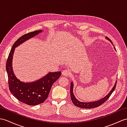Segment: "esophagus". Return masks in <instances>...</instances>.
Segmentation results:
<instances>
[{"mask_svg":"<svg viewBox=\"0 0 127 127\" xmlns=\"http://www.w3.org/2000/svg\"><path fill=\"white\" fill-rule=\"evenodd\" d=\"M62 74H63V76H68L70 75V73L69 72V71L68 70H64L63 73H62Z\"/></svg>","mask_w":127,"mask_h":127,"instance_id":"1","label":"esophagus"}]
</instances>
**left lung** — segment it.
<instances>
[{"label": "left lung", "instance_id": "left-lung-1", "mask_svg": "<svg viewBox=\"0 0 127 127\" xmlns=\"http://www.w3.org/2000/svg\"><path fill=\"white\" fill-rule=\"evenodd\" d=\"M106 39L112 43L113 44L112 41H111L110 39H109V38H108L107 36L106 37ZM114 49H115V47H114ZM116 81L114 85V87L112 89V90L110 91V92L108 93L106 96L104 97L103 98H101V99L98 100V101H93V102H81L78 100V99L75 97V96L74 95L73 93V83L72 82L70 83V97H71V100H72L73 103L75 105V106L80 107V108H87V109H90V108H96L98 106H101V104H102L104 102H105L109 97H110V96L111 94H112V93L115 90V89L116 88Z\"/></svg>", "mask_w": 127, "mask_h": 127}]
</instances>
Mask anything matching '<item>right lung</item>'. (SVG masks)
Returning a JSON list of instances; mask_svg holds the SVG:
<instances>
[{
  "mask_svg": "<svg viewBox=\"0 0 127 127\" xmlns=\"http://www.w3.org/2000/svg\"><path fill=\"white\" fill-rule=\"evenodd\" d=\"M42 32V30L35 31L26 34L18 39L12 46L6 64L8 87L11 93L18 100L30 106H35L44 102L47 99L52 85L61 75L60 71L49 72L42 78L31 82L21 81L15 75L12 68L15 48Z\"/></svg>",
  "mask_w": 127,
  "mask_h": 127,
  "instance_id": "1",
  "label": "right lung"
}]
</instances>
